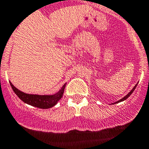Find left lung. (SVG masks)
Returning a JSON list of instances; mask_svg holds the SVG:
<instances>
[{
	"mask_svg": "<svg viewBox=\"0 0 149 149\" xmlns=\"http://www.w3.org/2000/svg\"><path fill=\"white\" fill-rule=\"evenodd\" d=\"M136 86H137V84H136V85H135V87H134L133 89H132L131 91L129 92V93H128V94H127V95H125V97H123V99H121V100H118V102H116V103H117V102H122V101H124V100H126L127 98H129V95H131V94H132V93H133V91H134V90H135V88H136Z\"/></svg>",
	"mask_w": 149,
	"mask_h": 149,
	"instance_id": "left-lung-1",
	"label": "left lung"
}]
</instances>
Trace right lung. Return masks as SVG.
I'll use <instances>...</instances> for the list:
<instances>
[{
  "label": "right lung",
  "instance_id": "1",
  "mask_svg": "<svg viewBox=\"0 0 149 149\" xmlns=\"http://www.w3.org/2000/svg\"><path fill=\"white\" fill-rule=\"evenodd\" d=\"M10 84L11 86V88L13 89L16 95H17L23 102L40 109H49L55 106L58 101L62 98L64 89L66 86V83H65L62 86V88L60 89V91L57 92L56 93L53 94V95H40L24 93L17 89L10 82Z\"/></svg>",
  "mask_w": 149,
  "mask_h": 149
}]
</instances>
